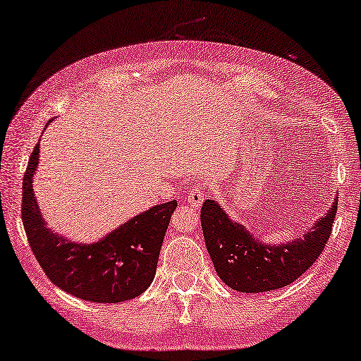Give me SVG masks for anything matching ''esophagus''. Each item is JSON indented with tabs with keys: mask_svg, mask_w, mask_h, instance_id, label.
I'll list each match as a JSON object with an SVG mask.
<instances>
[{
	"mask_svg": "<svg viewBox=\"0 0 361 361\" xmlns=\"http://www.w3.org/2000/svg\"><path fill=\"white\" fill-rule=\"evenodd\" d=\"M204 199H205L204 185L202 184L192 185L189 190V195H187V202H189L190 207H194V209H200V205L204 204Z\"/></svg>",
	"mask_w": 361,
	"mask_h": 361,
	"instance_id": "obj_1",
	"label": "esophagus"
}]
</instances>
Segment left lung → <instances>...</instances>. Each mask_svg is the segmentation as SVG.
<instances>
[{
  "label": "left lung",
  "mask_w": 361,
  "mask_h": 361,
  "mask_svg": "<svg viewBox=\"0 0 361 361\" xmlns=\"http://www.w3.org/2000/svg\"><path fill=\"white\" fill-rule=\"evenodd\" d=\"M338 199L302 238L284 245L256 240L245 225L236 224L215 200H205L200 210L205 246L216 274L240 293H266L294 283L315 263L332 231Z\"/></svg>",
  "instance_id": "1"
}]
</instances>
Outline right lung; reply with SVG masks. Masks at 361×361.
I'll list each match as a JSON object with an SVG mask.
<instances>
[{"instance_id":"1","label":"right lung","mask_w":361,"mask_h":361,"mask_svg":"<svg viewBox=\"0 0 361 361\" xmlns=\"http://www.w3.org/2000/svg\"><path fill=\"white\" fill-rule=\"evenodd\" d=\"M39 142L23 179L21 219L29 246L57 288L98 304L125 302L149 288L177 202L151 207L95 243H75L54 233L42 219L32 189Z\"/></svg>"}]
</instances>
